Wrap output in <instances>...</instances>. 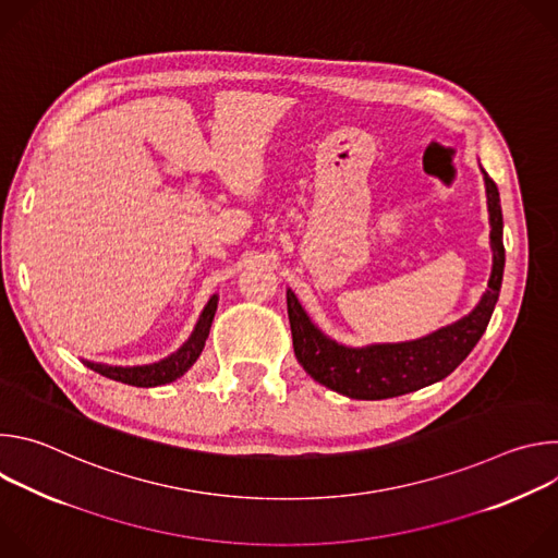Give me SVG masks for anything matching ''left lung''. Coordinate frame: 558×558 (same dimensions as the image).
Instances as JSON below:
<instances>
[{"label":"left lung","mask_w":558,"mask_h":558,"mask_svg":"<svg viewBox=\"0 0 558 558\" xmlns=\"http://www.w3.org/2000/svg\"><path fill=\"white\" fill-rule=\"evenodd\" d=\"M484 172L488 214L493 274L488 289L461 320L437 329L430 336L411 342L368 344L362 349L344 347L317 329L295 293L287 289V311L293 336V351L300 366L323 386L351 397V400H386L407 395L450 375L482 340L495 304L499 300L506 250H504V214L495 181Z\"/></svg>","instance_id":"left-lung-1"}]
</instances>
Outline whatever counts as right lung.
I'll return each instance as SVG.
<instances>
[{"mask_svg": "<svg viewBox=\"0 0 558 558\" xmlns=\"http://www.w3.org/2000/svg\"><path fill=\"white\" fill-rule=\"evenodd\" d=\"M218 306V295L214 293L209 298V302L205 304L198 323L192 331V336L187 338V342L172 355H168L161 362L154 364H143V366H108V364H97V362H88L84 360L86 366H90L95 373L110 377L114 381L121 384H130V386H141V388H149V386H161V384H170L177 377H181L187 368H192V364L198 360V355L203 353L205 340L209 336L211 329V320L214 313Z\"/></svg>", "mask_w": 558, "mask_h": 558, "instance_id": "obj_1", "label": "right lung"}]
</instances>
